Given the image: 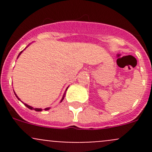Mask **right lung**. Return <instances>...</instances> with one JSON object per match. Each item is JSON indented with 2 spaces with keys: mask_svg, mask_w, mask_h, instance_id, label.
Segmentation results:
<instances>
[{
  "mask_svg": "<svg viewBox=\"0 0 152 152\" xmlns=\"http://www.w3.org/2000/svg\"><path fill=\"white\" fill-rule=\"evenodd\" d=\"M23 51V50H22V51H21L20 52V53H19V55H18V57H19V56H20V55L21 54V53H22V52ZM67 90V88L66 89V90ZM65 92H66V91H65ZM14 93H15V92H14ZM65 94H64L63 95V97H62V100H61V102H62V101H63V99H64V98H65ZM15 96H16V97L17 98H18V99H19V100H20V99H19V98H18V96H17V95L16 94H15ZM24 104V103H23ZM25 104V106H26V107H28V109H30V110H35V111H37V112H40V111H42V109H40V108H33V107H31V106H29V105H28V104ZM49 109H50V108H49V107H48V108H45V110H49Z\"/></svg>",
  "mask_w": 152,
  "mask_h": 152,
  "instance_id": "add662e5",
  "label": "right lung"
}]
</instances>
